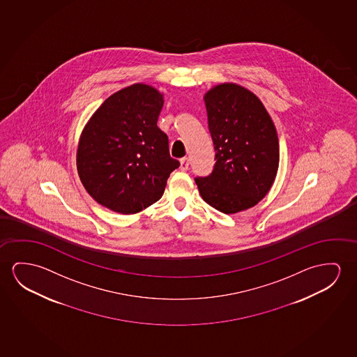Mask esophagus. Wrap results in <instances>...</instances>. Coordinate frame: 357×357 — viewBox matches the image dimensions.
<instances>
[{"label": "esophagus", "instance_id": "obj_1", "mask_svg": "<svg viewBox=\"0 0 357 357\" xmlns=\"http://www.w3.org/2000/svg\"><path fill=\"white\" fill-rule=\"evenodd\" d=\"M188 169H189V159L187 157H184V158L181 159V170L185 172Z\"/></svg>", "mask_w": 357, "mask_h": 357}]
</instances>
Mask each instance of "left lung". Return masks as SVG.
Returning a JSON list of instances; mask_svg holds the SVG:
<instances>
[{
    "mask_svg": "<svg viewBox=\"0 0 357 357\" xmlns=\"http://www.w3.org/2000/svg\"><path fill=\"white\" fill-rule=\"evenodd\" d=\"M204 99L216 162L211 174L195 183L210 206L235 214L252 208L272 187L280 163L277 131L264 104L240 85L221 84Z\"/></svg>",
    "mask_w": 357,
    "mask_h": 357,
    "instance_id": "obj_1",
    "label": "left lung"
}]
</instances>
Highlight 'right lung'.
<instances>
[{
  "label": "right lung",
  "mask_w": 357,
  "mask_h": 357,
  "mask_svg": "<svg viewBox=\"0 0 357 357\" xmlns=\"http://www.w3.org/2000/svg\"><path fill=\"white\" fill-rule=\"evenodd\" d=\"M163 107L158 90L133 84L112 93L84 128L77 173L98 203L136 214L158 202L181 163L169 154L168 136L157 126Z\"/></svg>",
  "instance_id": "add662e5"
}]
</instances>
